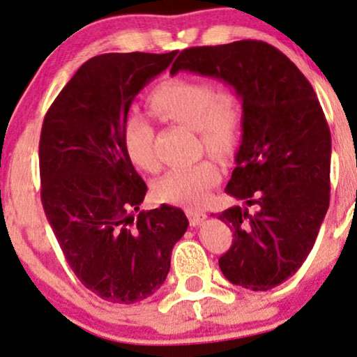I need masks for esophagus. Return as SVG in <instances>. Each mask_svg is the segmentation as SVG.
<instances>
[{
	"instance_id": "obj_1",
	"label": "esophagus",
	"mask_w": 357,
	"mask_h": 357,
	"mask_svg": "<svg viewBox=\"0 0 357 357\" xmlns=\"http://www.w3.org/2000/svg\"><path fill=\"white\" fill-rule=\"evenodd\" d=\"M186 215H188V218H189V223H191L192 227L201 225V223L207 218L206 212L194 211V208H186Z\"/></svg>"
}]
</instances>
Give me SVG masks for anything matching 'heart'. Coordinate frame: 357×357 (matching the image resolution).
I'll return each instance as SVG.
<instances>
[{
	"mask_svg": "<svg viewBox=\"0 0 357 357\" xmlns=\"http://www.w3.org/2000/svg\"><path fill=\"white\" fill-rule=\"evenodd\" d=\"M150 112L165 122L179 123L197 132L201 145L211 153L227 158L236 150L243 132V104L235 89H218L207 79L171 78L158 84L149 96ZM155 130L139 114H130L122 127V145L137 168H158ZM220 179L212 161L176 168L155 184L160 201L178 206H201Z\"/></svg>",
	"mask_w": 357,
	"mask_h": 357,
	"instance_id": "1",
	"label": "heart"
}]
</instances>
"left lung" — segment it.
<instances>
[{"label":"left lung","mask_w":357,"mask_h":357,"mask_svg":"<svg viewBox=\"0 0 357 357\" xmlns=\"http://www.w3.org/2000/svg\"><path fill=\"white\" fill-rule=\"evenodd\" d=\"M179 70L222 79L240 94L243 135L225 191L246 206L218 215L234 230L218 266L235 286L269 291L307 259L330 206L325 114L302 71L263 40L191 47L171 75Z\"/></svg>","instance_id":"1"}]
</instances>
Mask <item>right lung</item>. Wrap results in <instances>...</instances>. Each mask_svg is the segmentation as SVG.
<instances>
[{
  "label": "right lung",
  "mask_w": 357,
  "mask_h": 357,
  "mask_svg": "<svg viewBox=\"0 0 357 357\" xmlns=\"http://www.w3.org/2000/svg\"><path fill=\"white\" fill-rule=\"evenodd\" d=\"M176 54L93 56L42 123L40 199L47 220L79 282L112 303H135L158 291L173 246L189 225L181 208L166 204L139 212L146 184L122 145L132 101Z\"/></svg>",
  "instance_id": "1"
}]
</instances>
